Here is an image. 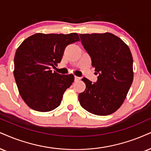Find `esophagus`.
I'll return each instance as SVG.
<instances>
[{
	"instance_id": "obj_1",
	"label": "esophagus",
	"mask_w": 151,
	"mask_h": 151,
	"mask_svg": "<svg viewBox=\"0 0 151 151\" xmlns=\"http://www.w3.org/2000/svg\"><path fill=\"white\" fill-rule=\"evenodd\" d=\"M75 78V81H80V80H81V78L78 77V76H75V78Z\"/></svg>"
}]
</instances>
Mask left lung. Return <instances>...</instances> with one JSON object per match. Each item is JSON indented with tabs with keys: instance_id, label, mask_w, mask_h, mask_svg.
Listing matches in <instances>:
<instances>
[{
	"instance_id": "obj_1",
	"label": "left lung",
	"mask_w": 151,
	"mask_h": 151,
	"mask_svg": "<svg viewBox=\"0 0 151 151\" xmlns=\"http://www.w3.org/2000/svg\"><path fill=\"white\" fill-rule=\"evenodd\" d=\"M81 41L99 73L92 83L83 78L86 88L78 99L92 114L108 115L121 106L133 82V59L129 48L110 33L80 34Z\"/></svg>"
}]
</instances>
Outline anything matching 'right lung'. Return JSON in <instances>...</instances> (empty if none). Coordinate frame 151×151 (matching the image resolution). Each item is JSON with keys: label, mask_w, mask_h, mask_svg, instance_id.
Masks as SVG:
<instances>
[{"label": "right lung", "mask_w": 151, "mask_h": 151, "mask_svg": "<svg viewBox=\"0 0 151 151\" xmlns=\"http://www.w3.org/2000/svg\"><path fill=\"white\" fill-rule=\"evenodd\" d=\"M78 40L76 33H36L17 48L14 59V79L20 95L31 109L47 112L60 105L74 76L61 75L50 69L61 62L66 46Z\"/></svg>", "instance_id": "right-lung-1"}]
</instances>
